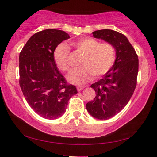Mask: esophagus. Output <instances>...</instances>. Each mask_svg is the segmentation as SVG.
<instances>
[{
    "label": "esophagus",
    "instance_id": "esophagus-1",
    "mask_svg": "<svg viewBox=\"0 0 157 157\" xmlns=\"http://www.w3.org/2000/svg\"><path fill=\"white\" fill-rule=\"evenodd\" d=\"M83 88H85V86H77V90H78V91H80Z\"/></svg>",
    "mask_w": 157,
    "mask_h": 157
}]
</instances>
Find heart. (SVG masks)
Instances as JSON below:
<instances>
[{"instance_id": "heart-1", "label": "heart", "mask_w": 157, "mask_h": 157, "mask_svg": "<svg viewBox=\"0 0 157 157\" xmlns=\"http://www.w3.org/2000/svg\"><path fill=\"white\" fill-rule=\"evenodd\" d=\"M83 56L80 68L72 70L68 75V80L74 84H83L90 80L92 75L98 77L108 73L116 61V49L111 43H101L94 38H85L71 43ZM69 48L61 43L53 52L56 65L62 71L69 70Z\"/></svg>"}]
</instances>
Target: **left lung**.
<instances>
[{
	"instance_id": "1",
	"label": "left lung",
	"mask_w": 157,
	"mask_h": 157,
	"mask_svg": "<svg viewBox=\"0 0 157 157\" xmlns=\"http://www.w3.org/2000/svg\"><path fill=\"white\" fill-rule=\"evenodd\" d=\"M92 33L94 38L113 44L117 53L110 71L91 85L96 96L86 105L92 117L106 120L119 113L129 101L136 86L139 59L127 38L119 32L103 29Z\"/></svg>"
}]
</instances>
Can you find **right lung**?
<instances>
[{"label": "right lung", "instance_id": "1", "mask_svg": "<svg viewBox=\"0 0 157 157\" xmlns=\"http://www.w3.org/2000/svg\"><path fill=\"white\" fill-rule=\"evenodd\" d=\"M69 38L61 30L37 32L19 55V84L23 96L31 109L45 119L61 117L68 100L78 93L75 86L66 83L53 60L56 46Z\"/></svg>", "mask_w": 157, "mask_h": 157}]
</instances>
